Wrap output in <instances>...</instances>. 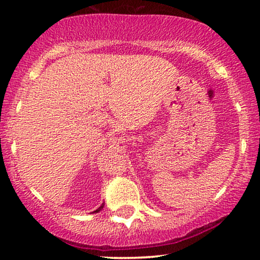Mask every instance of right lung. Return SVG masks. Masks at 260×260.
<instances>
[{
	"mask_svg": "<svg viewBox=\"0 0 260 260\" xmlns=\"http://www.w3.org/2000/svg\"><path fill=\"white\" fill-rule=\"evenodd\" d=\"M104 205H105V204H102V205H101V206H100V207H99L96 211H94V212H93V213H98V212H100V211L102 210V208H104Z\"/></svg>",
	"mask_w": 260,
	"mask_h": 260,
	"instance_id": "right-lung-1",
	"label": "right lung"
}]
</instances>
